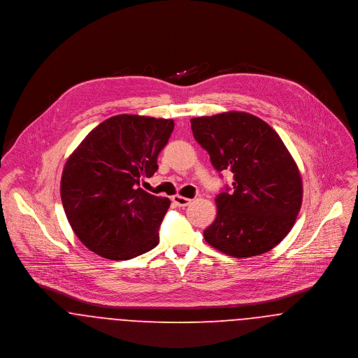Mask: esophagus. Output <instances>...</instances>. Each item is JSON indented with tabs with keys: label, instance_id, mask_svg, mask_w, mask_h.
<instances>
[{
	"label": "esophagus",
	"instance_id": "obj_1",
	"mask_svg": "<svg viewBox=\"0 0 358 358\" xmlns=\"http://www.w3.org/2000/svg\"><path fill=\"white\" fill-rule=\"evenodd\" d=\"M173 201L178 206V207H185L191 203V199L184 198V196H180V195H174L173 196Z\"/></svg>",
	"mask_w": 358,
	"mask_h": 358
}]
</instances>
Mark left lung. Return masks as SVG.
Segmentation results:
<instances>
[{
    "label": "left lung",
    "mask_w": 358,
    "mask_h": 358,
    "mask_svg": "<svg viewBox=\"0 0 358 358\" xmlns=\"http://www.w3.org/2000/svg\"><path fill=\"white\" fill-rule=\"evenodd\" d=\"M194 137L217 171L234 173V189L217 198L206 241L235 257L271 251L292 229L302 204L299 169L278 133L247 113L191 120Z\"/></svg>",
    "instance_id": "1"
}]
</instances>
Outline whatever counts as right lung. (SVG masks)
I'll return each instance as SVG.
<instances>
[{"label": "right lung", "instance_id": "right-lung-1", "mask_svg": "<svg viewBox=\"0 0 358 358\" xmlns=\"http://www.w3.org/2000/svg\"><path fill=\"white\" fill-rule=\"evenodd\" d=\"M173 120L115 115L96 126L66 162L60 195L80 241L97 255L126 261L159 243L170 200L140 188L158 170Z\"/></svg>", "mask_w": 358, "mask_h": 358}]
</instances>
